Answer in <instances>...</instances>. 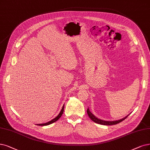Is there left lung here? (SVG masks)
<instances>
[{"label":"left lung","mask_w":150,"mask_h":150,"mask_svg":"<svg viewBox=\"0 0 150 150\" xmlns=\"http://www.w3.org/2000/svg\"><path fill=\"white\" fill-rule=\"evenodd\" d=\"M87 112L88 114V117L92 119V121H93V122H95V123H97L99 124H101V125H115L117 124L119 122H121L122 121H124V119H126L127 117V116L129 115H127V116H125V117L120 119V120H117V121H103L101 120V119H98L97 117H96L90 111V110H88V108L87 110Z\"/></svg>","instance_id":"obj_1"}]
</instances>
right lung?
Masks as SVG:
<instances>
[{
	"mask_svg": "<svg viewBox=\"0 0 150 150\" xmlns=\"http://www.w3.org/2000/svg\"><path fill=\"white\" fill-rule=\"evenodd\" d=\"M63 111H64V105L63 106V108H62V110H61L60 112L59 113V115H58L55 118H54L53 119H52V121H49V122H46V123H44V124H38V125H41V126H42V125H49V124H52V123H53V122H56L57 120H58V119H59V117H60L62 116V115H63Z\"/></svg>",
	"mask_w": 150,
	"mask_h": 150,
	"instance_id": "obj_1",
	"label": "right lung"
}]
</instances>
